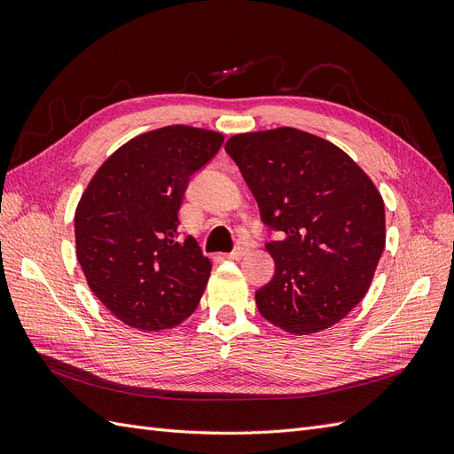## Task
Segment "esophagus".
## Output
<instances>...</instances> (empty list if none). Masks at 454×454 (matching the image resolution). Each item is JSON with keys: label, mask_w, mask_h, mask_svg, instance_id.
<instances>
[{"label": "esophagus", "mask_w": 454, "mask_h": 454, "mask_svg": "<svg viewBox=\"0 0 454 454\" xmlns=\"http://www.w3.org/2000/svg\"><path fill=\"white\" fill-rule=\"evenodd\" d=\"M246 254H248V248H246V246H239V248H237L235 252L225 254L223 257H225V259H232V261H239V259H242Z\"/></svg>", "instance_id": "1"}]
</instances>
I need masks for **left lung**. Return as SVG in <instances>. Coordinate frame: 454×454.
I'll use <instances>...</instances> for the list:
<instances>
[{
	"mask_svg": "<svg viewBox=\"0 0 454 454\" xmlns=\"http://www.w3.org/2000/svg\"><path fill=\"white\" fill-rule=\"evenodd\" d=\"M225 151L278 240L261 316L292 335L324 332L360 303L387 242L384 202L345 151L292 127L237 134Z\"/></svg>",
	"mask_w": 454,
	"mask_h": 454,
	"instance_id": "obj_1",
	"label": "left lung"
}]
</instances>
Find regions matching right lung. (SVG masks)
Here are the masks:
<instances>
[{
	"label": "right lung",
	"mask_w": 454,
	"mask_h": 454,
	"mask_svg": "<svg viewBox=\"0 0 454 454\" xmlns=\"http://www.w3.org/2000/svg\"><path fill=\"white\" fill-rule=\"evenodd\" d=\"M223 134L185 125L136 136L96 170L75 210V254L87 284L115 318L140 332L176 327L195 312L210 259L180 237L191 174Z\"/></svg>",
	"instance_id": "1"
}]
</instances>
